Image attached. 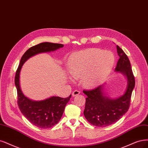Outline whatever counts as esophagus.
<instances>
[{
    "mask_svg": "<svg viewBox=\"0 0 148 148\" xmlns=\"http://www.w3.org/2000/svg\"><path fill=\"white\" fill-rule=\"evenodd\" d=\"M80 91H79V90H75V91H74L73 92L72 95H73V96H76L79 95L80 94Z\"/></svg>",
    "mask_w": 148,
    "mask_h": 148,
    "instance_id": "1",
    "label": "esophagus"
}]
</instances>
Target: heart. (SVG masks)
<instances>
[{
  "instance_id": "1",
  "label": "heart",
  "mask_w": 148,
  "mask_h": 148,
  "mask_svg": "<svg viewBox=\"0 0 148 148\" xmlns=\"http://www.w3.org/2000/svg\"><path fill=\"white\" fill-rule=\"evenodd\" d=\"M114 62L115 58L112 52L91 48L72 55L69 58L68 68L73 77H82L83 85L91 88L106 79Z\"/></svg>"
}]
</instances>
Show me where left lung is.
Returning <instances> with one entry per match:
<instances>
[{
	"label": "left lung",
	"mask_w": 148,
	"mask_h": 148,
	"mask_svg": "<svg viewBox=\"0 0 148 148\" xmlns=\"http://www.w3.org/2000/svg\"><path fill=\"white\" fill-rule=\"evenodd\" d=\"M119 59L115 71L123 74L127 79V84L124 93L115 99L107 96L105 85H101L91 90H84L86 98L84 116L90 124L104 127L117 122L128 111L130 98L135 87V77L129 60L126 54L116 46Z\"/></svg>",
	"instance_id": "8db88e82"
}]
</instances>
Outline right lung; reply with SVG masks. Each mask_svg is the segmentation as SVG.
Listing matches in <instances>:
<instances>
[{
	"label": "right lung",
	"mask_w": 148,
	"mask_h": 148,
	"mask_svg": "<svg viewBox=\"0 0 148 148\" xmlns=\"http://www.w3.org/2000/svg\"><path fill=\"white\" fill-rule=\"evenodd\" d=\"M63 45L52 42H41L29 48L22 57L16 71L14 84L18 92V104L21 113L35 126L47 129L57 124L62 118L66 105L70 100L71 95L66 97L52 96L42 101H33L27 97L20 86V73L24 63L36 54L56 51Z\"/></svg>",
	"instance_id": "1"
}]
</instances>
